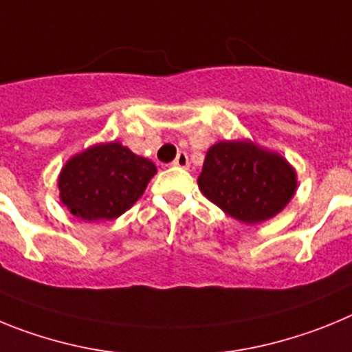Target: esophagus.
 Returning <instances> with one entry per match:
<instances>
[{"mask_svg": "<svg viewBox=\"0 0 352 352\" xmlns=\"http://www.w3.org/2000/svg\"><path fill=\"white\" fill-rule=\"evenodd\" d=\"M173 166L174 167H182V169H186V167H188V155H186L185 151H179L178 157L174 158Z\"/></svg>", "mask_w": 352, "mask_h": 352, "instance_id": "obj_1", "label": "esophagus"}]
</instances>
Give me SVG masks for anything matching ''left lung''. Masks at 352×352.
Masks as SVG:
<instances>
[{
    "label": "left lung",
    "instance_id": "8db88e82",
    "mask_svg": "<svg viewBox=\"0 0 352 352\" xmlns=\"http://www.w3.org/2000/svg\"><path fill=\"white\" fill-rule=\"evenodd\" d=\"M199 188L232 219L257 223L275 217L296 190V173L276 153L248 141H222L204 158Z\"/></svg>",
    "mask_w": 352,
    "mask_h": 352
}]
</instances>
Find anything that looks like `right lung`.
<instances>
[{
  "label": "right lung",
  "instance_id": "add662e5",
  "mask_svg": "<svg viewBox=\"0 0 352 352\" xmlns=\"http://www.w3.org/2000/svg\"><path fill=\"white\" fill-rule=\"evenodd\" d=\"M155 173L153 162L120 142L93 146L61 170V203L80 220H114L133 206Z\"/></svg>",
  "mask_w": 352,
  "mask_h": 352
}]
</instances>
